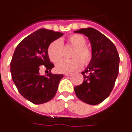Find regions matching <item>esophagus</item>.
Instances as JSON below:
<instances>
[{
  "mask_svg": "<svg viewBox=\"0 0 132 132\" xmlns=\"http://www.w3.org/2000/svg\"><path fill=\"white\" fill-rule=\"evenodd\" d=\"M72 74H73L72 73H65V75L67 76H71Z\"/></svg>",
  "mask_w": 132,
  "mask_h": 132,
  "instance_id": "obj_1",
  "label": "esophagus"
}]
</instances>
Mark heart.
<instances>
[{
    "mask_svg": "<svg viewBox=\"0 0 132 132\" xmlns=\"http://www.w3.org/2000/svg\"><path fill=\"white\" fill-rule=\"evenodd\" d=\"M69 42L75 47L72 55L75 58L70 60L62 59L59 61L55 67L56 71L59 73H68L81 69L83 66L82 61L85 64H88L92 57L91 50L85 47L86 39L82 35L73 34L69 38ZM47 52L52 62L56 63L59 61L63 55V41L61 39H57L52 42L49 45Z\"/></svg>",
    "mask_w": 132,
    "mask_h": 132,
    "instance_id": "b5f03b06",
    "label": "heart"
}]
</instances>
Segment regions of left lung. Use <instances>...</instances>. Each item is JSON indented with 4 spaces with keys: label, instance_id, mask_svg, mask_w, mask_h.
Wrapping results in <instances>:
<instances>
[{
    "label": "left lung",
    "instance_id": "left-lung-1",
    "mask_svg": "<svg viewBox=\"0 0 132 132\" xmlns=\"http://www.w3.org/2000/svg\"><path fill=\"white\" fill-rule=\"evenodd\" d=\"M83 34L91 43L92 57L82 74V84L74 87L76 96L89 105H98L114 88L119 68V55L114 43L96 29L88 27L74 31Z\"/></svg>",
    "mask_w": 132,
    "mask_h": 132
}]
</instances>
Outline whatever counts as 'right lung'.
Here are the masks:
<instances>
[{"label":"right lung","instance_id":"1","mask_svg":"<svg viewBox=\"0 0 132 132\" xmlns=\"http://www.w3.org/2000/svg\"><path fill=\"white\" fill-rule=\"evenodd\" d=\"M63 35L59 31L40 29L24 38L14 51L10 63L12 80L20 94L34 104L47 103L56 95L63 75L50 72L40 76L39 69L45 66L51 71L54 67L48 56V47Z\"/></svg>","mask_w":132,"mask_h":132}]
</instances>
